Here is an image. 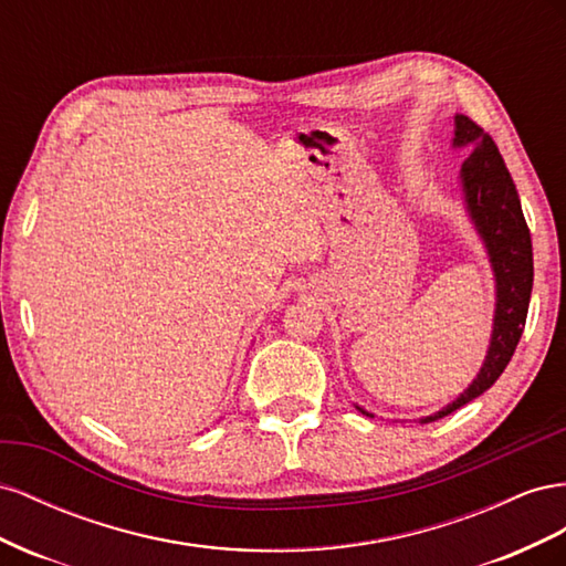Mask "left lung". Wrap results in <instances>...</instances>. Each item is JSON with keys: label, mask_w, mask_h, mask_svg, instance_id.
Returning <instances> with one entry per match:
<instances>
[{"label": "left lung", "mask_w": 566, "mask_h": 566, "mask_svg": "<svg viewBox=\"0 0 566 566\" xmlns=\"http://www.w3.org/2000/svg\"><path fill=\"white\" fill-rule=\"evenodd\" d=\"M467 144H472V151L462 164L460 182L467 213H470L483 247L489 251L495 277L493 334L486 360H483L476 379L450 406L419 419L422 424L460 410L483 391H489L497 377L505 373L522 338L531 286H534V251H531V234L512 175L491 135L483 133L472 118L458 113L453 147H467ZM358 410L367 417H375L363 408Z\"/></svg>", "instance_id": "left-lung-1"}]
</instances>
